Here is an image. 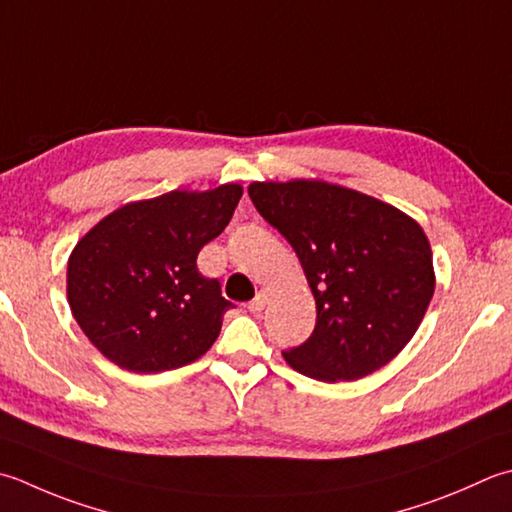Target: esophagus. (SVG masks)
<instances>
[{
  "label": "esophagus",
  "instance_id": "1",
  "mask_svg": "<svg viewBox=\"0 0 512 512\" xmlns=\"http://www.w3.org/2000/svg\"><path fill=\"white\" fill-rule=\"evenodd\" d=\"M268 297H270L268 290H259L253 302H248V310H250V313H259V310H264L266 304H268Z\"/></svg>",
  "mask_w": 512,
  "mask_h": 512
}]
</instances>
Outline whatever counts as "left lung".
Returning <instances> with one entry per match:
<instances>
[{
	"label": "left lung",
	"mask_w": 512,
	"mask_h": 512,
	"mask_svg": "<svg viewBox=\"0 0 512 512\" xmlns=\"http://www.w3.org/2000/svg\"><path fill=\"white\" fill-rule=\"evenodd\" d=\"M248 195L295 248L317 304L313 335L284 350L286 364L335 384L402 353L435 293L424 228L393 204L326 179H266Z\"/></svg>",
	"instance_id": "1"
}]
</instances>
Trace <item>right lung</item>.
Listing matches in <instances>:
<instances>
[{"mask_svg":"<svg viewBox=\"0 0 512 512\" xmlns=\"http://www.w3.org/2000/svg\"><path fill=\"white\" fill-rule=\"evenodd\" d=\"M242 184L170 190L119 206L68 257L70 313L99 353L130 373L182 368L202 357L226 310L197 255L228 226Z\"/></svg>","mask_w":512,"mask_h":512,"instance_id":"1","label":"right lung"}]
</instances>
